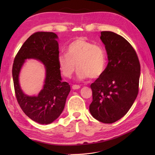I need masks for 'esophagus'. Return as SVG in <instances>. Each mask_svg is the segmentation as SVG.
<instances>
[{
  "instance_id": "obj_1",
  "label": "esophagus",
  "mask_w": 155,
  "mask_h": 155,
  "mask_svg": "<svg viewBox=\"0 0 155 155\" xmlns=\"http://www.w3.org/2000/svg\"><path fill=\"white\" fill-rule=\"evenodd\" d=\"M81 88V87L79 86V85H77V84H74L72 85V88L73 90H77V89H79V88Z\"/></svg>"
}]
</instances>
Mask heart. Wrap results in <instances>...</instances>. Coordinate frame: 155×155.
I'll return each mask as SVG.
<instances>
[{
	"label": "heart",
	"mask_w": 155,
	"mask_h": 155,
	"mask_svg": "<svg viewBox=\"0 0 155 155\" xmlns=\"http://www.w3.org/2000/svg\"><path fill=\"white\" fill-rule=\"evenodd\" d=\"M58 64L62 74L67 78H71L77 68L78 79H96L107 68L106 52L101 45L77 38L68 45L66 54L58 56Z\"/></svg>",
	"instance_id": "obj_1"
}]
</instances>
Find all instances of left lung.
<instances>
[{"mask_svg": "<svg viewBox=\"0 0 155 155\" xmlns=\"http://www.w3.org/2000/svg\"><path fill=\"white\" fill-rule=\"evenodd\" d=\"M100 38L108 62L104 74L91 85L89 110L95 119L108 124L123 117L136 100L140 66L135 51L120 35L103 31Z\"/></svg>", "mask_w": 155, "mask_h": 155, "instance_id": "obj_1", "label": "left lung"}]
</instances>
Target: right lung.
Masks as SVG:
<instances>
[{
    "label": "right lung",
    "mask_w": 155,
    "mask_h": 155,
    "mask_svg": "<svg viewBox=\"0 0 155 155\" xmlns=\"http://www.w3.org/2000/svg\"><path fill=\"white\" fill-rule=\"evenodd\" d=\"M58 38L54 32H37L32 35L20 48L12 66L15 91L20 107L31 119L41 124H51L57 119L71 91L68 83L62 81L58 64ZM27 59L40 61L45 67L44 84L38 95L25 94L19 84V73Z\"/></svg>",
    "instance_id": "1"
}]
</instances>
